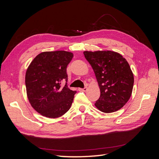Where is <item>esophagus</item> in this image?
Wrapping results in <instances>:
<instances>
[{"label":"esophagus","mask_w":159,"mask_h":159,"mask_svg":"<svg viewBox=\"0 0 159 159\" xmlns=\"http://www.w3.org/2000/svg\"><path fill=\"white\" fill-rule=\"evenodd\" d=\"M79 90L80 91H86L88 90V88L87 87H85L84 88H83V89H81V88H80L79 89Z\"/></svg>","instance_id":"esophagus-1"}]
</instances>
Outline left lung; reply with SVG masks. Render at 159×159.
I'll list each match as a JSON object with an SVG mask.
<instances>
[{"mask_svg": "<svg viewBox=\"0 0 159 159\" xmlns=\"http://www.w3.org/2000/svg\"><path fill=\"white\" fill-rule=\"evenodd\" d=\"M85 59L92 67L100 89L95 106L109 113L121 109L131 98L134 76L125 58L110 50L85 51Z\"/></svg>", "mask_w": 159, "mask_h": 159, "instance_id": "left-lung-1", "label": "left lung"}]
</instances>
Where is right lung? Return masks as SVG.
Returning a JSON list of instances; mask_svg holds the SVG:
<instances>
[{"mask_svg": "<svg viewBox=\"0 0 159 159\" xmlns=\"http://www.w3.org/2000/svg\"><path fill=\"white\" fill-rule=\"evenodd\" d=\"M73 53L58 50L37 55L28 67L25 84L31 106L42 116L57 118L70 109L75 91L68 88L67 66Z\"/></svg>", "mask_w": 159, "mask_h": 159, "instance_id": "right-lung-1", "label": "right lung"}]
</instances>
